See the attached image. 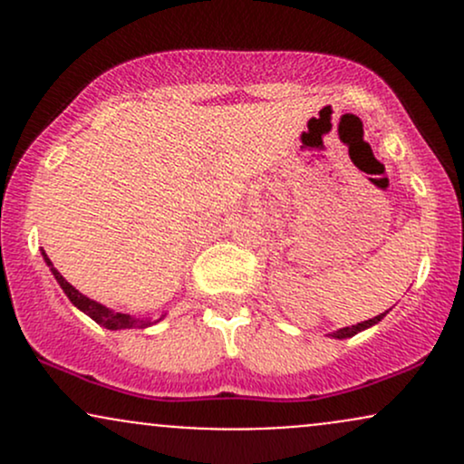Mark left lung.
Masks as SVG:
<instances>
[{"label": "left lung", "mask_w": 464, "mask_h": 464, "mask_svg": "<svg viewBox=\"0 0 464 464\" xmlns=\"http://www.w3.org/2000/svg\"><path fill=\"white\" fill-rule=\"evenodd\" d=\"M382 318H384V314H380V316H375V318H369V321H364V323H358V324H351V327L338 329V332L334 334V338H351V335H355L358 332H362V329H366V327H371V324L380 323Z\"/></svg>", "instance_id": "1"}]
</instances>
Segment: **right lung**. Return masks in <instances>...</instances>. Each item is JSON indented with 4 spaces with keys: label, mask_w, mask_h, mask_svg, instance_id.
<instances>
[{
    "label": "right lung",
    "mask_w": 464,
    "mask_h": 464,
    "mask_svg": "<svg viewBox=\"0 0 464 464\" xmlns=\"http://www.w3.org/2000/svg\"><path fill=\"white\" fill-rule=\"evenodd\" d=\"M44 257H45V264L50 266L52 273H54L56 281L61 284L63 292H65V295L69 296V301H72L73 305L78 307V310H82L84 314H87V316H92L98 324H102V327H106V329H132V327L143 329V327H148V324H150V321H143V318L140 321V318H132V316H129V314L113 312V310H109V307L100 305V303L87 299L84 295H80L76 287L69 284V281H65V276L58 273V270L54 268V264L50 262V257H47L45 253H44Z\"/></svg>",
    "instance_id": "1"
}]
</instances>
